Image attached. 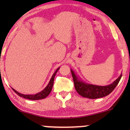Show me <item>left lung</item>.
Segmentation results:
<instances>
[{
  "label": "left lung",
  "instance_id": "1",
  "mask_svg": "<svg viewBox=\"0 0 130 130\" xmlns=\"http://www.w3.org/2000/svg\"><path fill=\"white\" fill-rule=\"evenodd\" d=\"M71 72L73 79L74 87L77 93L83 97L90 99L102 98L111 93L119 84L122 75V74H120L117 79L115 80L111 84L101 86L84 83L76 75L73 70L71 69Z\"/></svg>",
  "mask_w": 130,
  "mask_h": 130
}]
</instances>
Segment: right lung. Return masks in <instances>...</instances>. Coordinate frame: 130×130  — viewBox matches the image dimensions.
<instances>
[{
    "instance_id": "right-lung-1",
    "label": "right lung",
    "mask_w": 130,
    "mask_h": 130,
    "mask_svg": "<svg viewBox=\"0 0 130 130\" xmlns=\"http://www.w3.org/2000/svg\"><path fill=\"white\" fill-rule=\"evenodd\" d=\"M60 67L57 68L54 74L52 76L48 84L47 85V86L44 88V89L41 92H38L36 94H34V95H24V94H22L21 93H19L18 92H17L16 90H14V89H13V90L14 91L15 93L18 95L19 96L22 98H24L26 99H29V100H41V99H44L46 97H47V96L49 95V94L50 93V92H51L52 89H53V84H54V77L56 76V74L57 73V72L58 71V70H59Z\"/></svg>"
}]
</instances>
